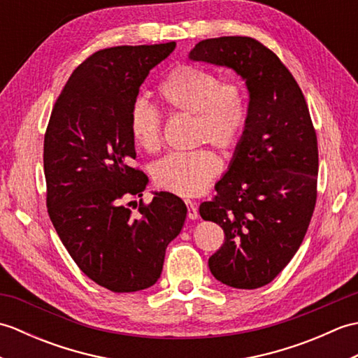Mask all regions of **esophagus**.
<instances>
[{
  "label": "esophagus",
  "mask_w": 358,
  "mask_h": 358,
  "mask_svg": "<svg viewBox=\"0 0 358 358\" xmlns=\"http://www.w3.org/2000/svg\"><path fill=\"white\" fill-rule=\"evenodd\" d=\"M186 204H187V217L191 220L199 218V209H196V204L191 200H186Z\"/></svg>",
  "instance_id": "1"
}]
</instances>
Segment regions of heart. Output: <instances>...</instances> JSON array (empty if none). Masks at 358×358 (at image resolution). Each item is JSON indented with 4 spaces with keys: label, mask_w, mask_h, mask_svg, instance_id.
<instances>
[{
    "label": "heart",
    "mask_w": 358,
    "mask_h": 358,
    "mask_svg": "<svg viewBox=\"0 0 358 358\" xmlns=\"http://www.w3.org/2000/svg\"><path fill=\"white\" fill-rule=\"evenodd\" d=\"M158 96L172 115H194V144L210 143L220 150L238 146L249 121V101L243 83L220 81L214 72L194 64H180L158 86ZM129 127L140 149L155 154L163 148V120L146 100L131 108ZM222 162L214 150L200 148L171 154L152 167L155 185L175 195L201 194L214 180Z\"/></svg>",
    "instance_id": "1"
}]
</instances>
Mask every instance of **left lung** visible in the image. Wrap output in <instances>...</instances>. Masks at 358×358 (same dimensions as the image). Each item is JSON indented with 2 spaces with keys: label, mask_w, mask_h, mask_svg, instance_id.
Masks as SVG:
<instances>
[{
  "label": "left lung",
  "mask_w": 358,
  "mask_h": 358,
  "mask_svg": "<svg viewBox=\"0 0 358 358\" xmlns=\"http://www.w3.org/2000/svg\"><path fill=\"white\" fill-rule=\"evenodd\" d=\"M194 62L227 66L249 90V121L217 195L200 215L222 226L209 258L223 285L257 289L286 268L305 238L317 201V134L300 86L281 59L250 36L203 40Z\"/></svg>",
  "instance_id": "8db88e82"
}]
</instances>
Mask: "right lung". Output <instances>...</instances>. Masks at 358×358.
<instances>
[{"instance_id": "add662e5", "label": "right lung", "mask_w": 358, "mask_h": 358, "mask_svg": "<svg viewBox=\"0 0 358 358\" xmlns=\"http://www.w3.org/2000/svg\"><path fill=\"white\" fill-rule=\"evenodd\" d=\"M175 44L117 45L87 57L53 106L44 134L45 204L59 240L86 275L112 292L157 283L166 248L180 234L186 204L157 192L141 199L148 177L131 166L129 115L149 71ZM131 203L141 214L134 216Z\"/></svg>"}]
</instances>
